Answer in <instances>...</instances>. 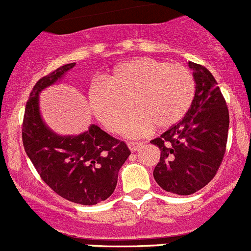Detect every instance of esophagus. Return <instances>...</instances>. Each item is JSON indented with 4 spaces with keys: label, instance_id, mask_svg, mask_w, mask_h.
<instances>
[{
    "label": "esophagus",
    "instance_id": "obj_1",
    "mask_svg": "<svg viewBox=\"0 0 251 251\" xmlns=\"http://www.w3.org/2000/svg\"><path fill=\"white\" fill-rule=\"evenodd\" d=\"M142 146H143V143H139V142H129V143H128V147H129V150L132 151V152L138 151Z\"/></svg>",
    "mask_w": 251,
    "mask_h": 251
}]
</instances>
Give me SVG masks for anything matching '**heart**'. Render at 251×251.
Segmentation results:
<instances>
[{
	"label": "heart",
	"instance_id": "heart-1",
	"mask_svg": "<svg viewBox=\"0 0 251 251\" xmlns=\"http://www.w3.org/2000/svg\"><path fill=\"white\" fill-rule=\"evenodd\" d=\"M195 94L196 81L186 66L146 57L121 64L106 75L105 83L95 81L88 92L94 115L113 133L123 129L132 105L137 113L127 128L132 136L153 126H176L191 109Z\"/></svg>",
	"mask_w": 251,
	"mask_h": 251
}]
</instances>
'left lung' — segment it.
Masks as SVG:
<instances>
[{
	"mask_svg": "<svg viewBox=\"0 0 251 251\" xmlns=\"http://www.w3.org/2000/svg\"><path fill=\"white\" fill-rule=\"evenodd\" d=\"M196 81L191 109L176 126L151 143L161 150L153 171L165 191L192 195L215 177L223 162L229 132V110L220 88L205 66L188 61Z\"/></svg>",
	"mask_w": 251,
	"mask_h": 251,
	"instance_id": "1",
	"label": "left lung"
}]
</instances>
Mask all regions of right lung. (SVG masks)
<instances>
[{
  "label": "right lung",
  "mask_w": 251,
  "mask_h": 251,
  "mask_svg": "<svg viewBox=\"0 0 251 251\" xmlns=\"http://www.w3.org/2000/svg\"><path fill=\"white\" fill-rule=\"evenodd\" d=\"M75 63L60 66L41 77L26 103L22 142L44 182L66 200L97 205L114 192L118 172L129 157L123 141L92 124L79 136H59L41 118L39 94L59 81Z\"/></svg>",
  "instance_id": "add662e5"
}]
</instances>
